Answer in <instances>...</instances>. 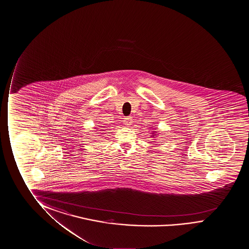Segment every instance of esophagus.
<instances>
[{"instance_id":"1","label":"esophagus","mask_w":249,"mask_h":249,"mask_svg":"<svg viewBox=\"0 0 249 249\" xmlns=\"http://www.w3.org/2000/svg\"><path fill=\"white\" fill-rule=\"evenodd\" d=\"M131 123H132V119H131V117H128V118H125V119H124V124L127 125V126H130V124H131Z\"/></svg>"}]
</instances>
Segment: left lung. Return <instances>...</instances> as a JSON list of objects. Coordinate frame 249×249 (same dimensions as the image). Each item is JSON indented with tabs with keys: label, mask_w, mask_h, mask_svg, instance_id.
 Returning <instances> with one entry per match:
<instances>
[{
	"label": "left lung",
	"mask_w": 249,
	"mask_h": 249,
	"mask_svg": "<svg viewBox=\"0 0 249 249\" xmlns=\"http://www.w3.org/2000/svg\"><path fill=\"white\" fill-rule=\"evenodd\" d=\"M153 134V137H154V136H156V135H154V133H152ZM151 137H152V136H151Z\"/></svg>",
	"instance_id": "left-lung-1"
}]
</instances>
